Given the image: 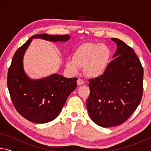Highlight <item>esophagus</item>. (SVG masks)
<instances>
[{
	"label": "esophagus",
	"mask_w": 151,
	"mask_h": 151,
	"mask_svg": "<svg viewBox=\"0 0 151 151\" xmlns=\"http://www.w3.org/2000/svg\"><path fill=\"white\" fill-rule=\"evenodd\" d=\"M85 83V81H84L83 79L81 78H78L77 80V85L79 86V85H83V84Z\"/></svg>",
	"instance_id": "1"
}]
</instances>
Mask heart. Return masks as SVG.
I'll use <instances>...</instances> for the list:
<instances>
[{"label": "heart", "instance_id": "heart-1", "mask_svg": "<svg viewBox=\"0 0 151 151\" xmlns=\"http://www.w3.org/2000/svg\"><path fill=\"white\" fill-rule=\"evenodd\" d=\"M112 51L108 45L96 42L84 43L76 48L73 58H68L66 66L71 72L76 73L84 67L86 76L97 78L105 73L111 62Z\"/></svg>", "mask_w": 151, "mask_h": 151}]
</instances>
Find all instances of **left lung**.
<instances>
[{
  "label": "left lung",
  "mask_w": 151,
  "mask_h": 151,
  "mask_svg": "<svg viewBox=\"0 0 151 151\" xmlns=\"http://www.w3.org/2000/svg\"><path fill=\"white\" fill-rule=\"evenodd\" d=\"M117 49L114 59L103 75L88 80L90 95L86 107L94 123L111 127L123 123L141 101L143 68L134 50L112 38Z\"/></svg>",
  "instance_id": "obj_1"
}]
</instances>
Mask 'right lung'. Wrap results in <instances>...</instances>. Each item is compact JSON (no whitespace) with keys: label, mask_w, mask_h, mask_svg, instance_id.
<instances>
[{"label":"right lung","mask_w":151,"mask_h":151,"mask_svg":"<svg viewBox=\"0 0 151 151\" xmlns=\"http://www.w3.org/2000/svg\"><path fill=\"white\" fill-rule=\"evenodd\" d=\"M32 39L65 42L70 36L33 35L15 52L9 68L7 86L15 109L28 121L46 123L59 114L68 96L76 88L77 78H67L54 74L38 80L30 78L24 70L23 57Z\"/></svg>","instance_id":"add662e5"}]
</instances>
